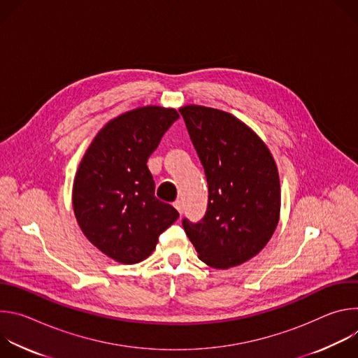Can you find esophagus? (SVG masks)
<instances>
[{"label": "esophagus", "instance_id": "esophagus-1", "mask_svg": "<svg viewBox=\"0 0 358 358\" xmlns=\"http://www.w3.org/2000/svg\"><path fill=\"white\" fill-rule=\"evenodd\" d=\"M173 206H174V208L180 213V215L182 214V202L180 201V199H177L174 203H173Z\"/></svg>", "mask_w": 358, "mask_h": 358}]
</instances>
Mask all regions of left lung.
Returning a JSON list of instances; mask_svg holds the SVG:
<instances>
[{
  "instance_id": "1",
  "label": "left lung",
  "mask_w": 358,
  "mask_h": 358,
  "mask_svg": "<svg viewBox=\"0 0 358 358\" xmlns=\"http://www.w3.org/2000/svg\"><path fill=\"white\" fill-rule=\"evenodd\" d=\"M208 182V208L182 221L198 258L215 269L252 259L280 218V181L271 150L234 115L199 105L180 108Z\"/></svg>"
}]
</instances>
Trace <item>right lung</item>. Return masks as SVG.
I'll return each instance as SVG.
<instances>
[{"label": "right lung", "mask_w": 358, "mask_h": 358, "mask_svg": "<svg viewBox=\"0 0 358 358\" xmlns=\"http://www.w3.org/2000/svg\"><path fill=\"white\" fill-rule=\"evenodd\" d=\"M176 109L144 106L109 120L92 140L78 167L72 206L83 235L110 259L133 265L156 249L177 210L155 196L147 160Z\"/></svg>", "instance_id": "obj_1"}]
</instances>
